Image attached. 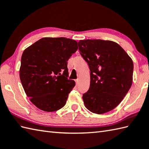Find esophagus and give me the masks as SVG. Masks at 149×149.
Masks as SVG:
<instances>
[{
  "label": "esophagus",
  "mask_w": 149,
  "mask_h": 149,
  "mask_svg": "<svg viewBox=\"0 0 149 149\" xmlns=\"http://www.w3.org/2000/svg\"><path fill=\"white\" fill-rule=\"evenodd\" d=\"M75 83H76L77 85H78L79 84V79H77L75 80Z\"/></svg>",
  "instance_id": "1"
}]
</instances>
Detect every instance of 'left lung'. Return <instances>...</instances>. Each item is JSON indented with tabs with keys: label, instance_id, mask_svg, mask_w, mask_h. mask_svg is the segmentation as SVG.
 Listing matches in <instances>:
<instances>
[{
	"label": "left lung",
	"instance_id": "8db88e82",
	"mask_svg": "<svg viewBox=\"0 0 149 149\" xmlns=\"http://www.w3.org/2000/svg\"><path fill=\"white\" fill-rule=\"evenodd\" d=\"M79 50L90 70V86L83 99L91 112L103 114L122 102L132 83L133 62L118 43L109 40H85Z\"/></svg>",
	"mask_w": 149,
	"mask_h": 149
}]
</instances>
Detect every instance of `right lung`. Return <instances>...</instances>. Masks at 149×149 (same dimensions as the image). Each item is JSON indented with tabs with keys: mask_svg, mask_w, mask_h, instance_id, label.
<instances>
[{
	"mask_svg": "<svg viewBox=\"0 0 149 149\" xmlns=\"http://www.w3.org/2000/svg\"><path fill=\"white\" fill-rule=\"evenodd\" d=\"M77 49L75 40L45 37L24 50L20 79L27 96L38 109L52 112L65 105L75 85L67 78V61Z\"/></svg>",
	"mask_w": 149,
	"mask_h": 149,
	"instance_id": "1",
	"label": "right lung"
}]
</instances>
